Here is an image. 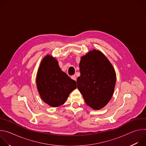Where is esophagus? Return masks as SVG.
Wrapping results in <instances>:
<instances>
[{"label": "esophagus", "instance_id": "34e87169", "mask_svg": "<svg viewBox=\"0 0 146 146\" xmlns=\"http://www.w3.org/2000/svg\"><path fill=\"white\" fill-rule=\"evenodd\" d=\"M71 78L73 79V80H75V81H76V80H77V77H76V76L75 75L72 76H71Z\"/></svg>", "mask_w": 146, "mask_h": 146}]
</instances>
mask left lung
I'll list each match as a JSON object with an SVG mask.
<instances>
[{"instance_id":"8db88e82","label":"left lung","mask_w":146,"mask_h":146,"mask_svg":"<svg viewBox=\"0 0 146 146\" xmlns=\"http://www.w3.org/2000/svg\"><path fill=\"white\" fill-rule=\"evenodd\" d=\"M77 88L87 105L94 110L105 107L111 99L115 88V70L108 58L94 50L82 56Z\"/></svg>"}]
</instances>
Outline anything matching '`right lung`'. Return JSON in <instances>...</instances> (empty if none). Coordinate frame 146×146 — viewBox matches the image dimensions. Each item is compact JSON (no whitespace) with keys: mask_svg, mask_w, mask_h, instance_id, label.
<instances>
[{"mask_svg":"<svg viewBox=\"0 0 146 146\" xmlns=\"http://www.w3.org/2000/svg\"><path fill=\"white\" fill-rule=\"evenodd\" d=\"M36 83L41 99L52 107L63 105L77 87L76 81L61 71L57 60L51 55H47L41 61Z\"/></svg>","mask_w":146,"mask_h":146,"instance_id":"right-lung-1","label":"right lung"}]
</instances>
